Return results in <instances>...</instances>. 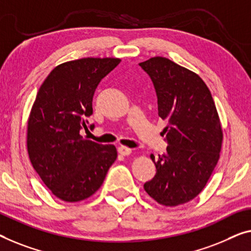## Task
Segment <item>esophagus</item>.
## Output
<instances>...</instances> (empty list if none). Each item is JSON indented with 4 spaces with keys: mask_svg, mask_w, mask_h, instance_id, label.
<instances>
[{
    "mask_svg": "<svg viewBox=\"0 0 251 251\" xmlns=\"http://www.w3.org/2000/svg\"><path fill=\"white\" fill-rule=\"evenodd\" d=\"M118 153L122 155H129L132 153V150L126 147H119L118 148Z\"/></svg>",
    "mask_w": 251,
    "mask_h": 251,
    "instance_id": "34e87169",
    "label": "esophagus"
}]
</instances>
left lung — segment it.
I'll return each mask as SVG.
<instances>
[{"label":"left lung","instance_id":"8db88e82","mask_svg":"<svg viewBox=\"0 0 251 251\" xmlns=\"http://www.w3.org/2000/svg\"><path fill=\"white\" fill-rule=\"evenodd\" d=\"M151 78L164 127L167 152L150 155L156 174L144 184L153 200L177 206L195 198L220 158L222 128L211 91L196 73L166 57L140 63Z\"/></svg>","mask_w":251,"mask_h":251}]
</instances>
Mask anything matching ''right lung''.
Segmentation results:
<instances>
[{"label":"right lung","instance_id":"obj_1","mask_svg":"<svg viewBox=\"0 0 251 251\" xmlns=\"http://www.w3.org/2000/svg\"><path fill=\"white\" fill-rule=\"evenodd\" d=\"M118 58H81L56 66L37 92L28 121L27 148L33 169L56 197L78 201L93 195L117 158L114 145L81 136L93 129L92 98Z\"/></svg>","mask_w":251,"mask_h":251}]
</instances>
